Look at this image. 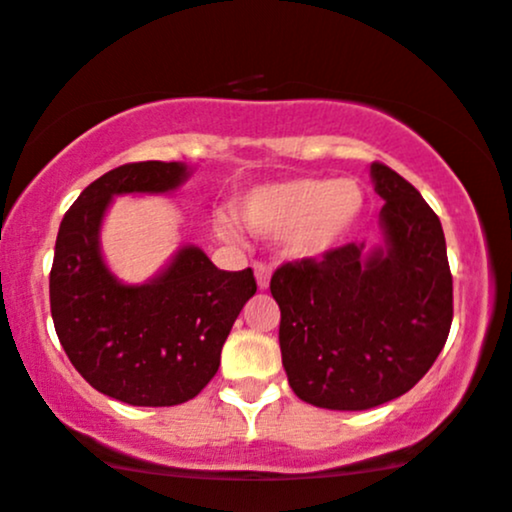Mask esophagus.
Instances as JSON below:
<instances>
[{
	"label": "esophagus",
	"instance_id": "esophagus-1",
	"mask_svg": "<svg viewBox=\"0 0 512 512\" xmlns=\"http://www.w3.org/2000/svg\"><path fill=\"white\" fill-rule=\"evenodd\" d=\"M255 267V276H257V286L262 288H269V279H272V267H269L267 262H255L252 264Z\"/></svg>",
	"mask_w": 512,
	"mask_h": 512
}]
</instances>
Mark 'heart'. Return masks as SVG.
<instances>
[{
	"instance_id": "1",
	"label": "heart",
	"mask_w": 512,
	"mask_h": 512,
	"mask_svg": "<svg viewBox=\"0 0 512 512\" xmlns=\"http://www.w3.org/2000/svg\"><path fill=\"white\" fill-rule=\"evenodd\" d=\"M365 209V193L355 181L341 178H288L264 183L238 197L236 214L262 236L281 233L283 248L293 257H317L348 238ZM219 229L233 236L229 221Z\"/></svg>"
}]
</instances>
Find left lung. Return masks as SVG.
Returning <instances> with one entry per match:
<instances>
[{"mask_svg":"<svg viewBox=\"0 0 512 512\" xmlns=\"http://www.w3.org/2000/svg\"><path fill=\"white\" fill-rule=\"evenodd\" d=\"M386 248L346 243L272 276L279 346L295 396L326 410H369L408 393L453 322V276L434 209L391 166L372 164Z\"/></svg>","mask_w":512,"mask_h":512,"instance_id":"left-lung-1","label":"left lung"}]
</instances>
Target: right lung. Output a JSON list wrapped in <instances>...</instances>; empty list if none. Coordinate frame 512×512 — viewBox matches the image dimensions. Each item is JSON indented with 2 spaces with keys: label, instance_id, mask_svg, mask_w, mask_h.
<instances>
[{
  "label": "right lung",
  "instance_id": "right-lung-1",
  "mask_svg": "<svg viewBox=\"0 0 512 512\" xmlns=\"http://www.w3.org/2000/svg\"><path fill=\"white\" fill-rule=\"evenodd\" d=\"M186 176L178 162L116 166L78 195L54 245L49 307L61 346L92 389L128 405L169 408L195 398L257 291L250 267L224 272L200 248H183L143 286H123L104 267L97 236L112 197L166 193Z\"/></svg>",
  "mask_w": 512,
  "mask_h": 512
}]
</instances>
